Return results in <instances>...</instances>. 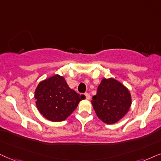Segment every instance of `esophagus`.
<instances>
[{
    "mask_svg": "<svg viewBox=\"0 0 161 161\" xmlns=\"http://www.w3.org/2000/svg\"><path fill=\"white\" fill-rule=\"evenodd\" d=\"M85 97H86V99H87V100L91 99V95H90L88 93H85Z\"/></svg>",
    "mask_w": 161,
    "mask_h": 161,
    "instance_id": "esophagus-1",
    "label": "esophagus"
}]
</instances>
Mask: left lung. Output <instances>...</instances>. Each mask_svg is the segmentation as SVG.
<instances>
[{
	"label": "left lung",
	"mask_w": 161,
	"mask_h": 161,
	"mask_svg": "<svg viewBox=\"0 0 161 161\" xmlns=\"http://www.w3.org/2000/svg\"><path fill=\"white\" fill-rule=\"evenodd\" d=\"M91 101L94 110L103 122L116 123L127 114L132 104L129 90L113 78L103 79Z\"/></svg>",
	"instance_id": "left-lung-1"
}]
</instances>
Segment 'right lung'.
<instances>
[{
	"instance_id": "add662e5",
	"label": "right lung",
	"mask_w": 161,
	"mask_h": 161,
	"mask_svg": "<svg viewBox=\"0 0 161 161\" xmlns=\"http://www.w3.org/2000/svg\"><path fill=\"white\" fill-rule=\"evenodd\" d=\"M85 97L70 89L65 78L58 74L40 82L34 92L38 110L53 122L65 120Z\"/></svg>"
}]
</instances>
